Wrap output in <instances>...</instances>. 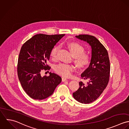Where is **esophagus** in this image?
<instances>
[{
    "label": "esophagus",
    "instance_id": "obj_1",
    "mask_svg": "<svg viewBox=\"0 0 129 129\" xmlns=\"http://www.w3.org/2000/svg\"><path fill=\"white\" fill-rule=\"evenodd\" d=\"M62 81L63 82H65V81H67V79L66 78L63 77L62 78Z\"/></svg>",
    "mask_w": 129,
    "mask_h": 129
}]
</instances>
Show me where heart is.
I'll return each mask as SVG.
<instances>
[{"mask_svg":"<svg viewBox=\"0 0 129 129\" xmlns=\"http://www.w3.org/2000/svg\"><path fill=\"white\" fill-rule=\"evenodd\" d=\"M67 46L72 55L74 56V60L78 67L84 68L87 66L91 60L90 54L85 52L84 47L77 42H70L67 44ZM58 46L53 48L50 53V56L53 59H55L58 50ZM75 67L71 64L61 63L56 65L54 68L56 73L62 76L68 77L75 71Z\"/></svg>","mask_w":129,"mask_h":129,"instance_id":"obj_1","label":"heart"}]
</instances>
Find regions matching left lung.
<instances>
[{
    "mask_svg": "<svg viewBox=\"0 0 129 129\" xmlns=\"http://www.w3.org/2000/svg\"><path fill=\"white\" fill-rule=\"evenodd\" d=\"M76 37L90 45L92 57L89 66L81 74V79L88 80V82L86 84L79 82L80 87L73 96L80 103L89 104L101 95L109 83L110 60L107 49L95 37L85 34Z\"/></svg>",
    "mask_w": 129,
    "mask_h": 129,
    "instance_id": "1",
    "label": "left lung"
}]
</instances>
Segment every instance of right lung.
I'll list each match as a JSON object with an SVG mask.
<instances>
[{"mask_svg":"<svg viewBox=\"0 0 129 129\" xmlns=\"http://www.w3.org/2000/svg\"><path fill=\"white\" fill-rule=\"evenodd\" d=\"M65 34H36L22 46L17 63V74L26 94L35 100H43L51 96L62 78L50 72L49 76H41V71L49 70L46 62L52 49Z\"/></svg>","mask_w":129,"mask_h":129,"instance_id":"obj_1","label":"right lung"}]
</instances>
